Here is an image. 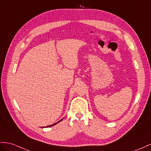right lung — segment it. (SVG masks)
Returning <instances> with one entry per match:
<instances>
[{"instance_id":"1","label":"right lung","mask_w":151,"mask_h":151,"mask_svg":"<svg viewBox=\"0 0 151 151\" xmlns=\"http://www.w3.org/2000/svg\"><path fill=\"white\" fill-rule=\"evenodd\" d=\"M63 119H60L59 121H58V122H56V123H54V124H51V125H50V126H46V127H52V126H54V125H55V124H57V123H59V122H60V121H63ZM42 127V128H43V127Z\"/></svg>"}]
</instances>
